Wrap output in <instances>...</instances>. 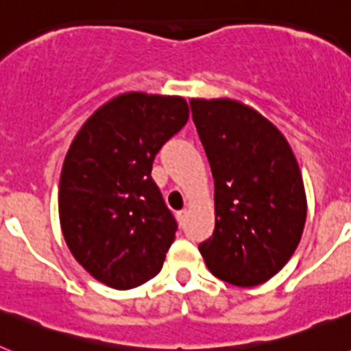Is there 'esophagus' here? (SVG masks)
Listing matches in <instances>:
<instances>
[{
    "label": "esophagus",
    "mask_w": 351,
    "mask_h": 351,
    "mask_svg": "<svg viewBox=\"0 0 351 351\" xmlns=\"http://www.w3.org/2000/svg\"><path fill=\"white\" fill-rule=\"evenodd\" d=\"M176 216H178V221H179V225H184V221H186V216H188V210H186V209H182V210H178V214H176Z\"/></svg>",
    "instance_id": "esophagus-1"
}]
</instances>
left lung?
<instances>
[{
  "label": "left lung",
  "instance_id": "1",
  "mask_svg": "<svg viewBox=\"0 0 351 351\" xmlns=\"http://www.w3.org/2000/svg\"><path fill=\"white\" fill-rule=\"evenodd\" d=\"M191 116L214 178L216 225L198 250L216 278L256 287L299 246L306 191L283 133L235 100H191Z\"/></svg>",
  "mask_w": 351,
  "mask_h": 351
}]
</instances>
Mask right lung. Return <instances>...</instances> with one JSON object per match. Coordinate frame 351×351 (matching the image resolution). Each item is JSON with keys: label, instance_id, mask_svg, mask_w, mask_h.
I'll list each match as a JSON object with an SVG mask.
<instances>
[{"label": "right lung", "instance_id": "add662e5", "mask_svg": "<svg viewBox=\"0 0 351 351\" xmlns=\"http://www.w3.org/2000/svg\"><path fill=\"white\" fill-rule=\"evenodd\" d=\"M190 117L181 96L125 93L75 135L60 181V221L71 255L116 290L163 267L178 223L151 178L160 149Z\"/></svg>", "mask_w": 351, "mask_h": 351}]
</instances>
